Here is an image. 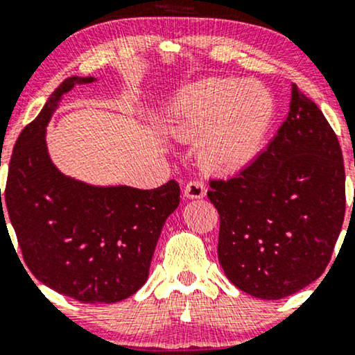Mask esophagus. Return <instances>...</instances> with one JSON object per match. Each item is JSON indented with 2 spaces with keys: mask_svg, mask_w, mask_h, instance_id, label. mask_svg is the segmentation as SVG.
<instances>
[{
  "mask_svg": "<svg viewBox=\"0 0 355 355\" xmlns=\"http://www.w3.org/2000/svg\"><path fill=\"white\" fill-rule=\"evenodd\" d=\"M205 193L207 189L202 180H190L185 185V190H183V195H185L187 198H203Z\"/></svg>",
  "mask_w": 355,
  "mask_h": 355,
  "instance_id": "1",
  "label": "esophagus"
}]
</instances>
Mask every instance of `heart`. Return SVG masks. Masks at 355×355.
Returning a JSON list of instances; mask_svg holds the SVG:
<instances>
[{
  "instance_id": "heart-1",
  "label": "heart",
  "mask_w": 355,
  "mask_h": 355,
  "mask_svg": "<svg viewBox=\"0 0 355 355\" xmlns=\"http://www.w3.org/2000/svg\"><path fill=\"white\" fill-rule=\"evenodd\" d=\"M274 116V100L257 81L207 78L178 95L166 126L178 138H198V158L215 173H234L259 152Z\"/></svg>"
}]
</instances>
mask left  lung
Here are the masks:
<instances>
[{"instance_id":"8db88e82","label":"left lung","mask_w":355,"mask_h":355,"mask_svg":"<svg viewBox=\"0 0 355 355\" xmlns=\"http://www.w3.org/2000/svg\"><path fill=\"white\" fill-rule=\"evenodd\" d=\"M210 189L220 266L240 291L282 299L329 266L345 215L344 158L324 113L295 83L266 152Z\"/></svg>"}]
</instances>
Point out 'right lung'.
<instances>
[{
  "label": "right lung",
  "mask_w": 355,
  "mask_h": 355,
  "mask_svg": "<svg viewBox=\"0 0 355 355\" xmlns=\"http://www.w3.org/2000/svg\"><path fill=\"white\" fill-rule=\"evenodd\" d=\"M70 76L16 140L5 202L23 260L40 282L85 304H113L133 295L148 279L165 220L180 203L175 180L153 190L92 187L51 164L44 133L58 101L76 85Z\"/></svg>",
  "instance_id": "obj_1"
}]
</instances>
